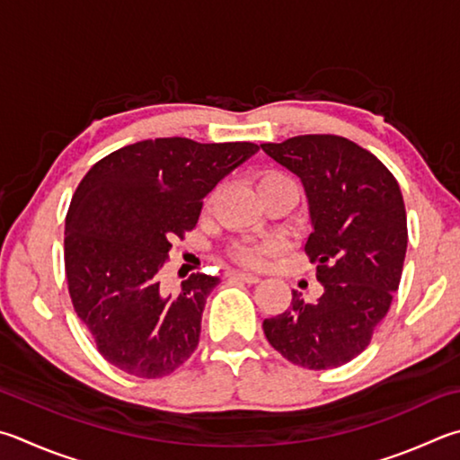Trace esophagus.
<instances>
[{"mask_svg": "<svg viewBox=\"0 0 460 460\" xmlns=\"http://www.w3.org/2000/svg\"><path fill=\"white\" fill-rule=\"evenodd\" d=\"M229 279H237V281H245V283H259L261 278H257L253 273H243V271H229Z\"/></svg>", "mask_w": 460, "mask_h": 460, "instance_id": "obj_1", "label": "esophagus"}]
</instances>
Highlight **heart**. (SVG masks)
Wrapping results in <instances>:
<instances>
[{
    "instance_id": "1",
    "label": "heart",
    "mask_w": 460,
    "mask_h": 460,
    "mask_svg": "<svg viewBox=\"0 0 460 460\" xmlns=\"http://www.w3.org/2000/svg\"><path fill=\"white\" fill-rule=\"evenodd\" d=\"M283 174L279 172H270L265 174L261 181H270V179H279ZM273 253V247L271 245H252V243H237L231 247V257L235 259V261L249 265V267H257L265 261V255Z\"/></svg>"
}]
</instances>
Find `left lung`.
<instances>
[{"label": "left lung", "instance_id": "obj_1", "mask_svg": "<svg viewBox=\"0 0 460 460\" xmlns=\"http://www.w3.org/2000/svg\"><path fill=\"white\" fill-rule=\"evenodd\" d=\"M261 148L302 179L314 229L305 253L323 286L315 304L291 291L288 310L263 320L265 338L291 364L338 368L368 348L402 278V193L378 158L344 137L304 135Z\"/></svg>", "mask_w": 460, "mask_h": 460}]
</instances>
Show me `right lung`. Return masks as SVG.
<instances>
[{
	"label": "right lung",
	"mask_w": 460,
	"mask_h": 460,
	"mask_svg": "<svg viewBox=\"0 0 460 460\" xmlns=\"http://www.w3.org/2000/svg\"><path fill=\"white\" fill-rule=\"evenodd\" d=\"M259 150L155 138L114 150L80 181L66 215L64 263L72 305L106 362L137 378L185 364L219 278L193 273L163 288L171 241L195 229L203 199Z\"/></svg>",
	"instance_id": "1"
}]
</instances>
